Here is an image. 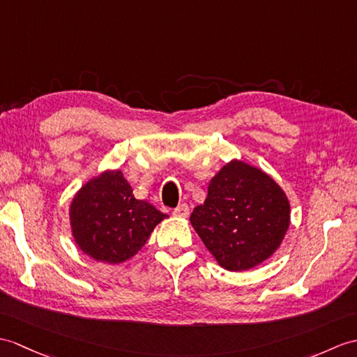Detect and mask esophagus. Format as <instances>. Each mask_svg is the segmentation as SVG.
Returning <instances> with one entry per match:
<instances>
[{
  "instance_id": "1",
  "label": "esophagus",
  "mask_w": 357,
  "mask_h": 357,
  "mask_svg": "<svg viewBox=\"0 0 357 357\" xmlns=\"http://www.w3.org/2000/svg\"><path fill=\"white\" fill-rule=\"evenodd\" d=\"M188 213H190V210H188L187 204H181V205L176 206L175 210H173V214H175V216H178V218H187Z\"/></svg>"
}]
</instances>
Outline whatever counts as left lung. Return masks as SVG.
Returning a JSON list of instances; mask_svg holds the SVG:
<instances>
[{
  "label": "left lung",
  "mask_w": 357,
  "mask_h": 357,
  "mask_svg": "<svg viewBox=\"0 0 357 357\" xmlns=\"http://www.w3.org/2000/svg\"><path fill=\"white\" fill-rule=\"evenodd\" d=\"M283 190L261 170L231 161L208 184L190 222L214 259L228 271H246L277 251L289 228Z\"/></svg>",
  "instance_id": "1"
}]
</instances>
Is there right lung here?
Returning a JSON list of instances; mask_svg holds the SVG:
<instances>
[{"label":"right lung","instance_id":"right-lung-1","mask_svg":"<svg viewBox=\"0 0 357 357\" xmlns=\"http://www.w3.org/2000/svg\"><path fill=\"white\" fill-rule=\"evenodd\" d=\"M165 218L153 205L134 197L120 170L91 179L70 208L73 236L80 250L94 260L114 264L135 255Z\"/></svg>","mask_w":357,"mask_h":357}]
</instances>
